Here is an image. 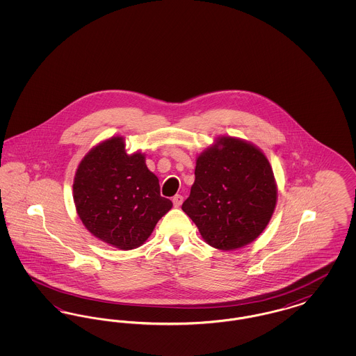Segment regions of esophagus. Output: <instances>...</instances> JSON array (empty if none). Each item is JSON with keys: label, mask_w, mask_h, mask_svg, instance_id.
Instances as JSON below:
<instances>
[{"label": "esophagus", "mask_w": 356, "mask_h": 356, "mask_svg": "<svg viewBox=\"0 0 356 356\" xmlns=\"http://www.w3.org/2000/svg\"><path fill=\"white\" fill-rule=\"evenodd\" d=\"M172 202H173V205H175L176 208H179V207L183 204V202H184V197H183L181 195H176V196H173Z\"/></svg>", "instance_id": "obj_1"}]
</instances>
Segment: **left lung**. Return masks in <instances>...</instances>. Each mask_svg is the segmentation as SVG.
<instances>
[{"label":"left lung","instance_id":"left-lung-1","mask_svg":"<svg viewBox=\"0 0 356 356\" xmlns=\"http://www.w3.org/2000/svg\"><path fill=\"white\" fill-rule=\"evenodd\" d=\"M276 202L267 156L250 141L220 136L196 157L195 183L181 209L207 244L234 251L260 236Z\"/></svg>","mask_w":356,"mask_h":356}]
</instances>
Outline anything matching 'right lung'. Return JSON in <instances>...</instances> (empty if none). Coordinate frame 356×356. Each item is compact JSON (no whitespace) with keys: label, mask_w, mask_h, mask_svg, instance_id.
<instances>
[{"label":"right lung","mask_w":356,"mask_h":356,"mask_svg":"<svg viewBox=\"0 0 356 356\" xmlns=\"http://www.w3.org/2000/svg\"><path fill=\"white\" fill-rule=\"evenodd\" d=\"M73 200L85 228L122 251L143 245L172 208L170 199L160 196L145 154H128L122 136H112L85 154L74 175Z\"/></svg>","instance_id":"add662e5"}]
</instances>
